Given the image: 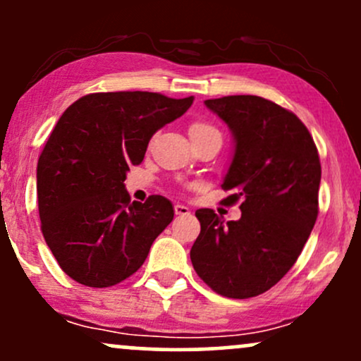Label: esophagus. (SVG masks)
Wrapping results in <instances>:
<instances>
[{"label":"esophagus","instance_id":"esophagus-1","mask_svg":"<svg viewBox=\"0 0 361 361\" xmlns=\"http://www.w3.org/2000/svg\"><path fill=\"white\" fill-rule=\"evenodd\" d=\"M175 214L176 215H188L190 214V209L183 204H176L175 205Z\"/></svg>","mask_w":361,"mask_h":361}]
</instances>
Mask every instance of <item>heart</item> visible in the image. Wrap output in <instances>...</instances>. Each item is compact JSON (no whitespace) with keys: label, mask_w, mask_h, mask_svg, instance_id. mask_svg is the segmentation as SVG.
<instances>
[{"label":"heart","mask_w":361,"mask_h":361,"mask_svg":"<svg viewBox=\"0 0 361 361\" xmlns=\"http://www.w3.org/2000/svg\"><path fill=\"white\" fill-rule=\"evenodd\" d=\"M205 135H219L221 137V132H219L217 127H214L212 123L204 122V120H197L190 126V137L198 139V137H205Z\"/></svg>","instance_id":"b5f03b06"}]
</instances>
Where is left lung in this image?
<instances>
[{"instance_id":"8db88e82","label":"left lung","mask_w":361,"mask_h":361,"mask_svg":"<svg viewBox=\"0 0 361 361\" xmlns=\"http://www.w3.org/2000/svg\"><path fill=\"white\" fill-rule=\"evenodd\" d=\"M234 135V157L222 188L226 205L241 200V219L226 222L212 209L195 212L200 234L190 258L219 295L250 299L287 275L319 214L321 161L295 114L252 94L205 100Z\"/></svg>"}]
</instances>
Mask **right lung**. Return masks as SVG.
I'll return each instance as SVG.
<instances>
[{
    "label": "right lung",
    "instance_id": "right-lung-1",
    "mask_svg": "<svg viewBox=\"0 0 361 361\" xmlns=\"http://www.w3.org/2000/svg\"><path fill=\"white\" fill-rule=\"evenodd\" d=\"M192 103L149 91L91 93L57 120L37 164V198L45 243L74 281L105 288L128 279L173 221L168 198L130 202L123 181L156 130Z\"/></svg>",
    "mask_w": 361,
    "mask_h": 361
}]
</instances>
